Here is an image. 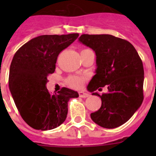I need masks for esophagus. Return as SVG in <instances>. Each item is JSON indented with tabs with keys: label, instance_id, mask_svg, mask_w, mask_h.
<instances>
[{
	"label": "esophagus",
	"instance_id": "34e87169",
	"mask_svg": "<svg viewBox=\"0 0 156 156\" xmlns=\"http://www.w3.org/2000/svg\"><path fill=\"white\" fill-rule=\"evenodd\" d=\"M79 96L80 98H87L90 96V94L87 93H86V92L84 91H80L79 92Z\"/></svg>",
	"mask_w": 156,
	"mask_h": 156
}]
</instances>
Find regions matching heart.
Instances as JSON below:
<instances>
[{
    "mask_svg": "<svg viewBox=\"0 0 156 156\" xmlns=\"http://www.w3.org/2000/svg\"><path fill=\"white\" fill-rule=\"evenodd\" d=\"M87 49H84L85 51ZM84 77L79 76H70L66 79V83L73 88H79L82 86L83 83L84 81Z\"/></svg>",
    "mask_w": 156,
    "mask_h": 156,
    "instance_id": "heart-1",
    "label": "heart"
}]
</instances>
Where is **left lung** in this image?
Here are the masks:
<instances>
[{
	"label": "left lung",
	"instance_id": "8db88e82",
	"mask_svg": "<svg viewBox=\"0 0 156 156\" xmlns=\"http://www.w3.org/2000/svg\"><path fill=\"white\" fill-rule=\"evenodd\" d=\"M79 41L96 54V74L87 90L101 98V106L90 117L104 128L118 127L127 122L142 104V61L129 41L112 35L83 34ZM105 85H108V93L100 95L93 92Z\"/></svg>",
	"mask_w": 156,
	"mask_h": 156
}]
</instances>
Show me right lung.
Instances as JSON below:
<instances>
[{
  "label": "right lung",
  "mask_w": 156,
  "mask_h": 156,
  "mask_svg": "<svg viewBox=\"0 0 156 156\" xmlns=\"http://www.w3.org/2000/svg\"><path fill=\"white\" fill-rule=\"evenodd\" d=\"M78 37V34L39 36L23 44L12 58L9 89L22 118L34 129L48 130L60 126L67 116L69 100L79 97L69 88L51 94L46 87L60 52Z\"/></svg>",
  "instance_id": "right-lung-1"
}]
</instances>
